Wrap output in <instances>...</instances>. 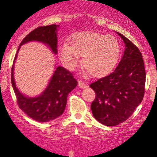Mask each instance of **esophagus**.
Here are the masks:
<instances>
[{"label": "esophagus", "instance_id": "1", "mask_svg": "<svg viewBox=\"0 0 157 157\" xmlns=\"http://www.w3.org/2000/svg\"><path fill=\"white\" fill-rule=\"evenodd\" d=\"M78 86L81 89H85V88L87 87V85L84 82H82V81H80L79 80L78 81Z\"/></svg>", "mask_w": 157, "mask_h": 157}]
</instances>
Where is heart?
<instances>
[{
	"label": "heart",
	"instance_id": "1",
	"mask_svg": "<svg viewBox=\"0 0 157 157\" xmlns=\"http://www.w3.org/2000/svg\"><path fill=\"white\" fill-rule=\"evenodd\" d=\"M63 64L72 71L83 56L84 68L90 75L100 77L111 72L117 63L120 46L112 35L93 32H77L70 39L69 45L63 44L58 48Z\"/></svg>",
	"mask_w": 157,
	"mask_h": 157
}]
</instances>
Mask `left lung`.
Here are the masks:
<instances>
[{
  "mask_svg": "<svg viewBox=\"0 0 157 157\" xmlns=\"http://www.w3.org/2000/svg\"><path fill=\"white\" fill-rule=\"evenodd\" d=\"M125 49L117 67L108 76L90 84L96 97L91 105L93 116L106 126L127 120L141 103L145 94V73L140 49L122 34Z\"/></svg>",
  "mask_w": 157,
  "mask_h": 157,
  "instance_id": "1",
  "label": "left lung"
}]
</instances>
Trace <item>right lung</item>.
Wrapping results in <instances>:
<instances>
[{
    "instance_id": "right-lung-1",
    "label": "right lung",
    "mask_w": 157,
    "mask_h": 157,
    "mask_svg": "<svg viewBox=\"0 0 157 157\" xmlns=\"http://www.w3.org/2000/svg\"><path fill=\"white\" fill-rule=\"evenodd\" d=\"M58 25L39 26L23 38L17 51L12 67L11 80L16 95L19 108L29 117L38 122H48L60 117L63 113L67 102L68 94L75 89L77 81L73 75L61 66L56 68L53 76L46 90L37 97H27L16 87L14 80V63L20 47L30 41H39L47 44L54 53L57 54V28Z\"/></svg>"
}]
</instances>
